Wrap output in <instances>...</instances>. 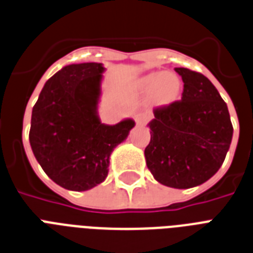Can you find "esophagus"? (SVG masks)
<instances>
[{
  "instance_id": "esophagus-1",
  "label": "esophagus",
  "mask_w": 253,
  "mask_h": 253,
  "mask_svg": "<svg viewBox=\"0 0 253 253\" xmlns=\"http://www.w3.org/2000/svg\"><path fill=\"white\" fill-rule=\"evenodd\" d=\"M135 121H136V125L138 126H144L148 121V117L146 114H138L135 117Z\"/></svg>"
}]
</instances>
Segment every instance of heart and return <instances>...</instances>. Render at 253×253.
<instances>
[{
	"label": "heart",
	"mask_w": 253,
	"mask_h": 253,
	"mask_svg": "<svg viewBox=\"0 0 253 253\" xmlns=\"http://www.w3.org/2000/svg\"><path fill=\"white\" fill-rule=\"evenodd\" d=\"M136 90L143 95L151 94L155 106L167 107L176 102L182 90L181 79L174 73L155 71L139 77Z\"/></svg>",
	"instance_id": "b5f03b06"
}]
</instances>
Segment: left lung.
<instances>
[{
	"label": "left lung",
	"instance_id": "left-lung-1",
	"mask_svg": "<svg viewBox=\"0 0 253 253\" xmlns=\"http://www.w3.org/2000/svg\"><path fill=\"white\" fill-rule=\"evenodd\" d=\"M182 79L181 101L156 107L148 123L146 163L155 180L189 189L211 178L223 164L232 139L230 113L216 87L202 73L174 68Z\"/></svg>",
	"mask_w": 253,
	"mask_h": 253
}]
</instances>
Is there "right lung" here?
I'll return each instance as SVG.
<instances>
[{
  "label": "right lung",
  "mask_w": 253,
  "mask_h": 253,
  "mask_svg": "<svg viewBox=\"0 0 253 253\" xmlns=\"http://www.w3.org/2000/svg\"><path fill=\"white\" fill-rule=\"evenodd\" d=\"M101 63L71 64L56 72L33 107L30 144L45 174L61 188L84 192L107 177L110 155L135 126L127 118L105 125L98 117Z\"/></svg>",
  "instance_id": "1"
}]
</instances>
